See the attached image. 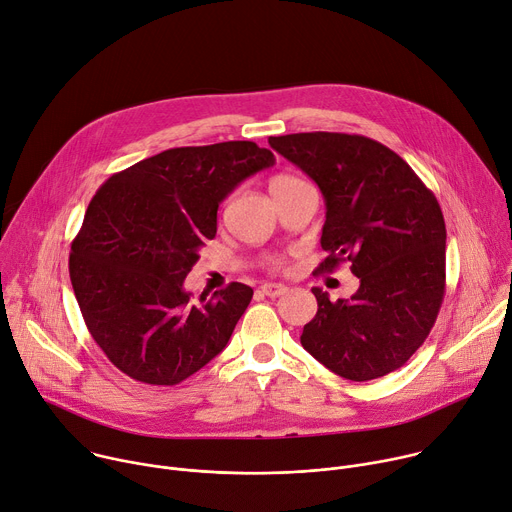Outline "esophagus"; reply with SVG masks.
I'll return each instance as SVG.
<instances>
[{
	"instance_id": "esophagus-1",
	"label": "esophagus",
	"mask_w": 512,
	"mask_h": 512,
	"mask_svg": "<svg viewBox=\"0 0 512 512\" xmlns=\"http://www.w3.org/2000/svg\"><path fill=\"white\" fill-rule=\"evenodd\" d=\"M259 292L269 296V298H280V296H284L288 292V288L284 284H263L259 288Z\"/></svg>"
}]
</instances>
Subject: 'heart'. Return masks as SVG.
<instances>
[{"instance_id": "1", "label": "heart", "mask_w": 512, "mask_h": 512, "mask_svg": "<svg viewBox=\"0 0 512 512\" xmlns=\"http://www.w3.org/2000/svg\"><path fill=\"white\" fill-rule=\"evenodd\" d=\"M296 183H302V179L296 177V175H290V173H280V175H275V177L269 181V192L282 190V188H290V185H296ZM273 267H275V269L284 267V261H282V259H273Z\"/></svg>"}]
</instances>
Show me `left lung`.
I'll list each match as a JSON object with an SVG mask.
<instances>
[{"mask_svg": "<svg viewBox=\"0 0 512 512\" xmlns=\"http://www.w3.org/2000/svg\"><path fill=\"white\" fill-rule=\"evenodd\" d=\"M322 192L327 220L318 271L349 261L359 290L318 310L302 347L351 382L382 378L425 343L445 296V220L435 194L394 151L361 134L269 136Z\"/></svg>", "mask_w": 512, "mask_h": 512, "instance_id": "8db88e82", "label": "left lung"}]
</instances>
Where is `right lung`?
Here are the masks:
<instances>
[{
  "label": "right lung",
  "mask_w": 512,
  "mask_h": 512,
  "mask_svg": "<svg viewBox=\"0 0 512 512\" xmlns=\"http://www.w3.org/2000/svg\"><path fill=\"white\" fill-rule=\"evenodd\" d=\"M275 163L251 141L179 147L114 173L71 243L69 275L87 331L136 382L175 386L228 343L253 290L232 282L200 302L183 290L220 202Z\"/></svg>",
  "instance_id": "1"
}]
</instances>
